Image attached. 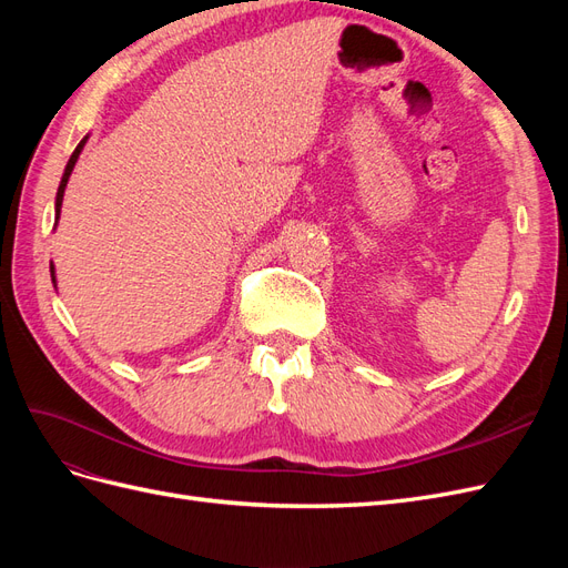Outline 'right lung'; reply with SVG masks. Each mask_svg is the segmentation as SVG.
Masks as SVG:
<instances>
[{"label": "right lung", "mask_w": 568, "mask_h": 568, "mask_svg": "<svg viewBox=\"0 0 568 568\" xmlns=\"http://www.w3.org/2000/svg\"><path fill=\"white\" fill-rule=\"evenodd\" d=\"M84 142H88V136H84V140L75 146V151H73V156L68 159V165H65V170H63V178H61V184H59V192H57V222H59V215H61V203H63V192H65V184H68V178H71V173H73V168H75V163H78V156H80V151H82V146H84ZM51 282H57L54 280V265H51Z\"/></svg>", "instance_id": "obj_1"}]
</instances>
